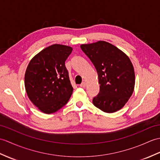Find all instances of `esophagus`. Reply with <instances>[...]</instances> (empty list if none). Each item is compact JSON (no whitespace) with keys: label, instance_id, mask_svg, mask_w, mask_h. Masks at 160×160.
I'll list each match as a JSON object with an SVG mask.
<instances>
[{"label":"esophagus","instance_id":"1","mask_svg":"<svg viewBox=\"0 0 160 160\" xmlns=\"http://www.w3.org/2000/svg\"><path fill=\"white\" fill-rule=\"evenodd\" d=\"M86 82H82V84H80V87H86Z\"/></svg>","mask_w":160,"mask_h":160}]
</instances>
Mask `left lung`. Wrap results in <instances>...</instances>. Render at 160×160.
Wrapping results in <instances>:
<instances>
[{"label": "left lung", "mask_w": 160, "mask_h": 160, "mask_svg": "<svg viewBox=\"0 0 160 160\" xmlns=\"http://www.w3.org/2000/svg\"><path fill=\"white\" fill-rule=\"evenodd\" d=\"M80 48L98 74L99 92L92 99L93 105L107 113L121 110L135 86L134 69L128 56L104 41L82 44Z\"/></svg>", "instance_id": "1"}]
</instances>
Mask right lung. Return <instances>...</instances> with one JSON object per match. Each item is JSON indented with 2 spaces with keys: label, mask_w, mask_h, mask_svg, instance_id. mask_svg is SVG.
<instances>
[{
  "label": "right lung",
  "mask_w": 160,
  "mask_h": 160,
  "mask_svg": "<svg viewBox=\"0 0 160 160\" xmlns=\"http://www.w3.org/2000/svg\"><path fill=\"white\" fill-rule=\"evenodd\" d=\"M72 48L61 44L44 48L29 62L24 76L29 99L42 112L51 114L68 102L73 92L65 62Z\"/></svg>",
  "instance_id": "add662e5"
}]
</instances>
